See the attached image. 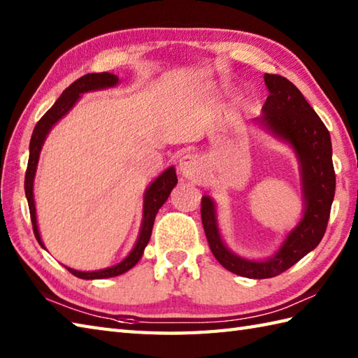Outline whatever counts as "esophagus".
<instances>
[{
	"label": "esophagus",
	"instance_id": "34e87169",
	"mask_svg": "<svg viewBox=\"0 0 358 358\" xmlns=\"http://www.w3.org/2000/svg\"><path fill=\"white\" fill-rule=\"evenodd\" d=\"M203 169V159L196 154H187L180 159V172L187 178L199 177Z\"/></svg>",
	"mask_w": 358,
	"mask_h": 358
}]
</instances>
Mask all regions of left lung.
<instances>
[{
	"label": "left lung",
	"mask_w": 358,
	"mask_h": 358,
	"mask_svg": "<svg viewBox=\"0 0 358 358\" xmlns=\"http://www.w3.org/2000/svg\"><path fill=\"white\" fill-rule=\"evenodd\" d=\"M264 83L269 95L257 123L291 143L299 154L306 201L305 215L287 235L275 257L264 262H249L234 255L223 245L217 227L214 203L209 196L201 199V222L212 254L223 268L248 278L280 275L317 248L328 227L336 194L331 135L324 123L287 78L264 73Z\"/></svg>",
	"instance_id": "left-lung-1"
}]
</instances>
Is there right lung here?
Masks as SVG:
<instances>
[{
	"instance_id": "1",
	"label": "right lung",
	"mask_w": 358,
	"mask_h": 358,
	"mask_svg": "<svg viewBox=\"0 0 358 358\" xmlns=\"http://www.w3.org/2000/svg\"><path fill=\"white\" fill-rule=\"evenodd\" d=\"M118 83V77L113 73L108 72H101V73H87L83 75L81 78L77 81H73L69 87L64 89V92L62 96L58 98L55 104L44 113V115L38 121L32 138H30V146H29V162H27V169H26V178H24V191H26V199L29 203V212H30V220H32V227H34V234L38 243L43 246V241L40 237V232H38V226H36V215H35V203H34V177H35V171H36V164H38V158H40V150L43 143L45 140V135L49 134L50 127L57 123V121L66 115L67 112L71 110L72 106L77 103L80 98V94L89 92V90H96V89H103V87H110L115 86ZM177 185V173H175L173 167H169L166 169L159 177L149 186L146 191V195H144V209H143V224H141V232L138 241H136L135 248L132 249V252L129 254L123 262L118 263L117 266H112V268L108 269H101L96 272H80L67 268L71 273H73L75 277L78 278H85V280H94V278H109V277H115L120 275V273H124L138 263V260L143 255L144 248L148 246L150 234H152V227H154V220L158 209L163 206L166 203L167 196H169L171 191Z\"/></svg>"
}]
</instances>
